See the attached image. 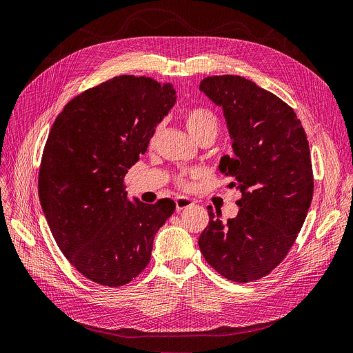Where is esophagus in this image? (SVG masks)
<instances>
[{"label": "esophagus", "instance_id": "esophagus-1", "mask_svg": "<svg viewBox=\"0 0 353 353\" xmlns=\"http://www.w3.org/2000/svg\"><path fill=\"white\" fill-rule=\"evenodd\" d=\"M175 204H176V210L181 211L184 208H188L192 205V201L190 199H187V196H176L175 199Z\"/></svg>", "mask_w": 353, "mask_h": 353}]
</instances>
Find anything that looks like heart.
Listing matches in <instances>:
<instances>
[{
	"instance_id": "b5f03b06",
	"label": "heart",
	"mask_w": 353,
	"mask_h": 353,
	"mask_svg": "<svg viewBox=\"0 0 353 353\" xmlns=\"http://www.w3.org/2000/svg\"><path fill=\"white\" fill-rule=\"evenodd\" d=\"M184 123L190 134L196 140L210 139L214 140L219 132V117L213 110L207 107H194L188 108L184 112ZM200 176V171L192 169V171L182 172L175 178V184L181 190H190L192 185V181Z\"/></svg>"
}]
</instances>
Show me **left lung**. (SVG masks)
Masks as SVG:
<instances>
[{
  "label": "left lung",
  "mask_w": 353,
  "mask_h": 353,
  "mask_svg": "<svg viewBox=\"0 0 353 353\" xmlns=\"http://www.w3.org/2000/svg\"><path fill=\"white\" fill-rule=\"evenodd\" d=\"M200 90L223 107L233 157L219 169L241 190L239 213L225 223L208 205L199 239L204 259L234 283L261 279L283 262L312 204L314 178L305 132L275 94L237 75L207 77Z\"/></svg>",
  "instance_id": "8db88e82"
}]
</instances>
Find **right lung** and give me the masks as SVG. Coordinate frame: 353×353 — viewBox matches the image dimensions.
Listing matches in <instances>:
<instances>
[{"instance_id":"add662e5","label":"right lung","mask_w":353,"mask_h":353,"mask_svg":"<svg viewBox=\"0 0 353 353\" xmlns=\"http://www.w3.org/2000/svg\"><path fill=\"white\" fill-rule=\"evenodd\" d=\"M175 101L172 83L120 75L72 98L52 125L39 169L40 204L65 258L97 284L133 281L174 214L169 199L130 203L124 176Z\"/></svg>"}]
</instances>
